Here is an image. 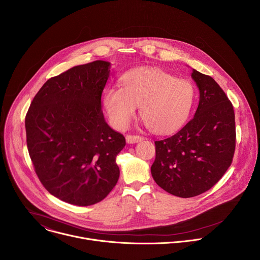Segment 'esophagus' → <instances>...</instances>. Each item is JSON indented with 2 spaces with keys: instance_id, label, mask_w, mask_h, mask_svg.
<instances>
[{
  "instance_id": "obj_1",
  "label": "esophagus",
  "mask_w": 260,
  "mask_h": 260,
  "mask_svg": "<svg viewBox=\"0 0 260 260\" xmlns=\"http://www.w3.org/2000/svg\"><path fill=\"white\" fill-rule=\"evenodd\" d=\"M144 140V137L142 136H136V135H127L126 136V142L128 144H135L138 142H141Z\"/></svg>"
}]
</instances>
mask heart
Instances as JSON below:
<instances>
[{
  "label": "heart",
  "instance_id": "b5f03b06",
  "mask_svg": "<svg viewBox=\"0 0 260 260\" xmlns=\"http://www.w3.org/2000/svg\"><path fill=\"white\" fill-rule=\"evenodd\" d=\"M194 89L184 79H176L158 69L144 68L123 76L120 85L108 86L102 103L110 123L125 128L140 106L142 118L155 134H170L187 120L192 108Z\"/></svg>",
  "mask_w": 260,
  "mask_h": 260
}]
</instances>
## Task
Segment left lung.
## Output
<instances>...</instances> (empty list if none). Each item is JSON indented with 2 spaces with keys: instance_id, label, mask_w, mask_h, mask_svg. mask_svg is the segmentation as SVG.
<instances>
[{
  "instance_id": "8db88e82",
  "label": "left lung",
  "mask_w": 260,
  "mask_h": 260,
  "mask_svg": "<svg viewBox=\"0 0 260 260\" xmlns=\"http://www.w3.org/2000/svg\"><path fill=\"white\" fill-rule=\"evenodd\" d=\"M200 90L194 117L172 137L155 141L151 174L167 192L179 198L200 196L222 178L236 149L234 107L208 75L192 70Z\"/></svg>"
}]
</instances>
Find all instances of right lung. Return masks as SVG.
I'll list each match as a JSON object with an SVG mask.
<instances>
[{
  "mask_svg": "<svg viewBox=\"0 0 260 260\" xmlns=\"http://www.w3.org/2000/svg\"><path fill=\"white\" fill-rule=\"evenodd\" d=\"M110 62L73 67L47 80L25 116L26 145L46 190L76 206L104 200L119 178L123 135L105 121L102 93Z\"/></svg>",
  "mask_w": 260,
  "mask_h": 260,
  "instance_id": "add662e5",
  "label": "right lung"
}]
</instances>
